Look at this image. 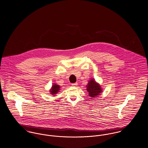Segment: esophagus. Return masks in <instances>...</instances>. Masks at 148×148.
Segmentation results:
<instances>
[{
    "label": "esophagus",
    "instance_id": "esophagus-1",
    "mask_svg": "<svg viewBox=\"0 0 148 148\" xmlns=\"http://www.w3.org/2000/svg\"><path fill=\"white\" fill-rule=\"evenodd\" d=\"M77 85V82H76V83H73V84H72V86H76V85Z\"/></svg>",
    "mask_w": 148,
    "mask_h": 148
}]
</instances>
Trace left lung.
<instances>
[{
    "label": "left lung",
    "instance_id": "obj_1",
    "mask_svg": "<svg viewBox=\"0 0 148 148\" xmlns=\"http://www.w3.org/2000/svg\"><path fill=\"white\" fill-rule=\"evenodd\" d=\"M86 87V90L89 93V96L93 98L99 95L102 91L99 84L96 82L94 79H92L89 81Z\"/></svg>",
    "mask_w": 148,
    "mask_h": 148
}]
</instances>
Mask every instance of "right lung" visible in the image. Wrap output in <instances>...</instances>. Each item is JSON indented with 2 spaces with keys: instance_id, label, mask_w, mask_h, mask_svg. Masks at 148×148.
Listing matches in <instances>:
<instances>
[{
  "instance_id": "1",
  "label": "right lung",
  "mask_w": 148,
  "mask_h": 148,
  "mask_svg": "<svg viewBox=\"0 0 148 148\" xmlns=\"http://www.w3.org/2000/svg\"><path fill=\"white\" fill-rule=\"evenodd\" d=\"M60 90V86L58 85H56V84H53V85L52 86V88L50 90V94L51 95H55V94H56Z\"/></svg>"
}]
</instances>
